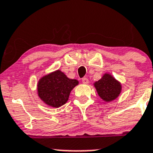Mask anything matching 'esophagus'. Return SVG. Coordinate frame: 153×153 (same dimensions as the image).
<instances>
[{"label": "esophagus", "instance_id": "esophagus-1", "mask_svg": "<svg viewBox=\"0 0 153 153\" xmlns=\"http://www.w3.org/2000/svg\"><path fill=\"white\" fill-rule=\"evenodd\" d=\"M82 82L84 83V84H88L89 80L87 79V78H82Z\"/></svg>", "mask_w": 153, "mask_h": 153}]
</instances>
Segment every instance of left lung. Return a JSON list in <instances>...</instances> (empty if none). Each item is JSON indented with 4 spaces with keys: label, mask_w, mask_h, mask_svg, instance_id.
Here are the masks:
<instances>
[{
    "label": "left lung",
    "mask_w": 153,
    "mask_h": 153,
    "mask_svg": "<svg viewBox=\"0 0 153 153\" xmlns=\"http://www.w3.org/2000/svg\"><path fill=\"white\" fill-rule=\"evenodd\" d=\"M94 84L99 96L106 102L114 100L120 93V84L108 74H105Z\"/></svg>",
    "instance_id": "obj_1"
}]
</instances>
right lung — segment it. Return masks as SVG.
Segmentation results:
<instances>
[{"label": "right lung", "instance_id": "obj_1", "mask_svg": "<svg viewBox=\"0 0 153 153\" xmlns=\"http://www.w3.org/2000/svg\"><path fill=\"white\" fill-rule=\"evenodd\" d=\"M78 84L77 80L69 79L63 72L57 70L39 80L38 93L45 104L59 108L66 103L71 90Z\"/></svg>", "mask_w": 153, "mask_h": 153}]
</instances>
